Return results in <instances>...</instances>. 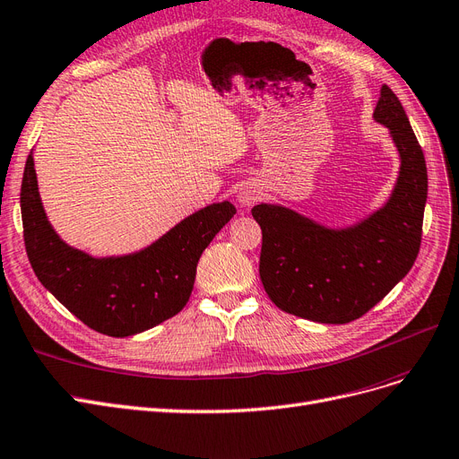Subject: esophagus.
I'll use <instances>...</instances> for the list:
<instances>
[{
  "label": "esophagus",
  "mask_w": 459,
  "mask_h": 459,
  "mask_svg": "<svg viewBox=\"0 0 459 459\" xmlns=\"http://www.w3.org/2000/svg\"><path fill=\"white\" fill-rule=\"evenodd\" d=\"M257 190L254 186H244L240 192H238V202L240 205H249L254 204L257 200Z\"/></svg>",
  "instance_id": "1"
}]
</instances>
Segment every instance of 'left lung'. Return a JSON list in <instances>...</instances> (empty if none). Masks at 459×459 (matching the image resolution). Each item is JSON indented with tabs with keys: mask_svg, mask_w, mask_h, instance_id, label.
Masks as SVG:
<instances>
[{
	"mask_svg": "<svg viewBox=\"0 0 459 459\" xmlns=\"http://www.w3.org/2000/svg\"><path fill=\"white\" fill-rule=\"evenodd\" d=\"M401 154V171L387 204L360 223L328 229L276 204L251 215L263 232L259 276L284 313L322 324L366 315L401 282L421 246L427 166L408 116L387 85L374 110Z\"/></svg>",
	"mask_w": 459,
	"mask_h": 459,
	"instance_id": "obj_1",
	"label": "left lung"
}]
</instances>
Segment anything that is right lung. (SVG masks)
I'll list each match as a JSON object with an SVG mask.
<instances>
[{
    "label": "right lung",
    "instance_id": "add662e5",
    "mask_svg": "<svg viewBox=\"0 0 459 459\" xmlns=\"http://www.w3.org/2000/svg\"><path fill=\"white\" fill-rule=\"evenodd\" d=\"M21 213L26 254L39 282L91 330L127 337L183 310L202 251L236 208L230 202L205 205L135 254L91 257L63 242L51 227L30 154L22 175Z\"/></svg>",
    "mask_w": 459,
    "mask_h": 459
}]
</instances>
